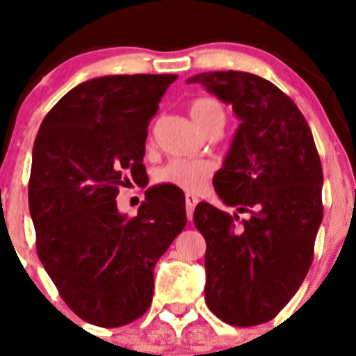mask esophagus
Instances as JSON below:
<instances>
[{
  "mask_svg": "<svg viewBox=\"0 0 356 356\" xmlns=\"http://www.w3.org/2000/svg\"><path fill=\"white\" fill-rule=\"evenodd\" d=\"M196 205H197V197L193 196V194H187V196H185V210H187L188 221L193 219V213H194V209H196Z\"/></svg>",
  "mask_w": 356,
  "mask_h": 356,
  "instance_id": "1",
  "label": "esophagus"
}]
</instances>
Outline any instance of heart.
Returning a JSON list of instances; mask_svg holds the SVG:
<instances>
[{
    "label": "heart",
    "mask_w": 356,
    "mask_h": 356,
    "mask_svg": "<svg viewBox=\"0 0 356 356\" xmlns=\"http://www.w3.org/2000/svg\"><path fill=\"white\" fill-rule=\"evenodd\" d=\"M191 118L197 127L205 131L210 122L221 119L225 121V108L212 97H200L194 99L188 106ZM213 175V163L209 160H188L172 159L162 168L156 169L155 181L159 185H172L187 193H197L205 187L210 176Z\"/></svg>",
    "instance_id": "heart-1"
}]
</instances>
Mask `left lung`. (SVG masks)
I'll use <instances>...</instances> for the list:
<instances>
[{"label":"left lung","mask_w":356,"mask_h":356,"mask_svg":"<svg viewBox=\"0 0 356 356\" xmlns=\"http://www.w3.org/2000/svg\"><path fill=\"white\" fill-rule=\"evenodd\" d=\"M241 119L213 187L238 213L200 203L194 225L207 241L205 300L234 326L278 316L303 284L323 221V168L307 119L271 81L241 71L201 72Z\"/></svg>","instance_id":"left-lung-1"}]
</instances>
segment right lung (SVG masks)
<instances>
[{
	"mask_svg": "<svg viewBox=\"0 0 356 356\" xmlns=\"http://www.w3.org/2000/svg\"><path fill=\"white\" fill-rule=\"evenodd\" d=\"M176 74H119L76 85L44 118L33 144L28 205L37 254L58 294L90 325L139 319L153 269L187 225L185 196L159 185L135 217L119 187L147 180V124ZM146 185V184H144Z\"/></svg>",
	"mask_w": 356,
	"mask_h": 356,
	"instance_id": "obj_1",
	"label": "right lung"
}]
</instances>
